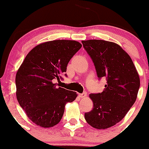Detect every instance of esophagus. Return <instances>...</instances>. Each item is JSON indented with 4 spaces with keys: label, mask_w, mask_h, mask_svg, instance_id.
Here are the masks:
<instances>
[{
    "label": "esophagus",
    "mask_w": 149,
    "mask_h": 149,
    "mask_svg": "<svg viewBox=\"0 0 149 149\" xmlns=\"http://www.w3.org/2000/svg\"><path fill=\"white\" fill-rule=\"evenodd\" d=\"M79 96L81 97V98H85V97H86L87 94L86 92H84L82 93V94H79Z\"/></svg>",
    "instance_id": "obj_1"
}]
</instances>
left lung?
<instances>
[{
    "instance_id": "1",
    "label": "left lung",
    "mask_w": 149,
    "mask_h": 149,
    "mask_svg": "<svg viewBox=\"0 0 149 149\" xmlns=\"http://www.w3.org/2000/svg\"><path fill=\"white\" fill-rule=\"evenodd\" d=\"M92 59L100 79L105 78L103 91L89 94L94 107L86 121L99 130L109 128L124 118L137 98L140 78L130 55L119 45L102 40L81 41Z\"/></svg>"
}]
</instances>
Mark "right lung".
<instances>
[{"mask_svg": "<svg viewBox=\"0 0 149 149\" xmlns=\"http://www.w3.org/2000/svg\"><path fill=\"white\" fill-rule=\"evenodd\" d=\"M82 45L75 40H58L34 47L16 75V98L26 116L37 125L51 127L62 119L65 106L77 97L75 91L56 87L72 57Z\"/></svg>", "mask_w": 149, "mask_h": 149, "instance_id": "1", "label": "right lung"}]
</instances>
